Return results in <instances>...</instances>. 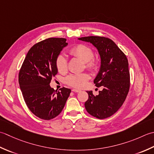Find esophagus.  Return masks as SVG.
Masks as SVG:
<instances>
[{"mask_svg":"<svg viewBox=\"0 0 154 154\" xmlns=\"http://www.w3.org/2000/svg\"><path fill=\"white\" fill-rule=\"evenodd\" d=\"M72 91L74 92H80L81 90H78V89H76V88H73L72 90Z\"/></svg>","mask_w":154,"mask_h":154,"instance_id":"esophagus-1","label":"esophagus"}]
</instances>
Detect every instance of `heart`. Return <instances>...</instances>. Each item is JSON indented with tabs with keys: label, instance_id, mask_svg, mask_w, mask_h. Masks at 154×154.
<instances>
[{
	"label": "heart",
	"instance_id": "heart-1",
	"mask_svg": "<svg viewBox=\"0 0 154 154\" xmlns=\"http://www.w3.org/2000/svg\"><path fill=\"white\" fill-rule=\"evenodd\" d=\"M70 54L74 57L82 60L86 63V66L90 70L95 69L98 64L95 58H94V51L90 46L78 45L70 50ZM56 66L60 73H64L67 71V60L63 54H59L56 59ZM89 79V76L86 74H70L66 78V82L68 85L76 88H82L86 85Z\"/></svg>",
	"mask_w": 154,
	"mask_h": 154
}]
</instances>
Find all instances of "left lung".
<instances>
[{
	"mask_svg": "<svg viewBox=\"0 0 154 154\" xmlns=\"http://www.w3.org/2000/svg\"><path fill=\"white\" fill-rule=\"evenodd\" d=\"M78 39L92 44L101 58L94 83L103 88L97 96L92 91H87L88 99L84 103L86 111L98 119L110 117L120 109L129 92L130 77L126 56L108 38L91 36Z\"/></svg>",
	"mask_w": 154,
	"mask_h": 154,
	"instance_id": "1",
	"label": "left lung"
}]
</instances>
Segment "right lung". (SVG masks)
<instances>
[{
  "instance_id": "obj_1",
  "label": "right lung",
  "mask_w": 154,
  "mask_h": 154,
  "mask_svg": "<svg viewBox=\"0 0 154 154\" xmlns=\"http://www.w3.org/2000/svg\"><path fill=\"white\" fill-rule=\"evenodd\" d=\"M66 39L50 38L35 44L28 52L18 74L24 102L36 116L46 120L57 116L63 109L71 90H54L50 86L58 73L56 59Z\"/></svg>"
}]
</instances>
